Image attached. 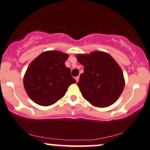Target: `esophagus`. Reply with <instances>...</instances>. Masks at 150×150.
<instances>
[{"mask_svg":"<svg viewBox=\"0 0 150 150\" xmlns=\"http://www.w3.org/2000/svg\"><path fill=\"white\" fill-rule=\"evenodd\" d=\"M79 79H80V77L77 76V77H75V80H76V82H77L79 81Z\"/></svg>","mask_w":150,"mask_h":150,"instance_id":"esophagus-1","label":"esophagus"}]
</instances>
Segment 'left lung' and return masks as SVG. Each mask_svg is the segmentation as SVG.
Returning <instances> with one entry per match:
<instances>
[{"label": "left lung", "mask_w": 150, "mask_h": 150, "mask_svg": "<svg viewBox=\"0 0 150 150\" xmlns=\"http://www.w3.org/2000/svg\"><path fill=\"white\" fill-rule=\"evenodd\" d=\"M77 58L85 67L77 83L82 97L97 107H106L116 102L124 89L125 82L115 60L101 51L77 55Z\"/></svg>", "instance_id": "8db88e82"}]
</instances>
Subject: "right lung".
Here are the masks:
<instances>
[{
    "label": "right lung",
    "mask_w": 150,
    "mask_h": 150,
    "mask_svg": "<svg viewBox=\"0 0 150 150\" xmlns=\"http://www.w3.org/2000/svg\"><path fill=\"white\" fill-rule=\"evenodd\" d=\"M69 55L58 51H46L29 65L24 77V87L36 104L50 106L65 94L67 89L76 80L65 62Z\"/></svg>",
    "instance_id": "right-lung-1"
}]
</instances>
